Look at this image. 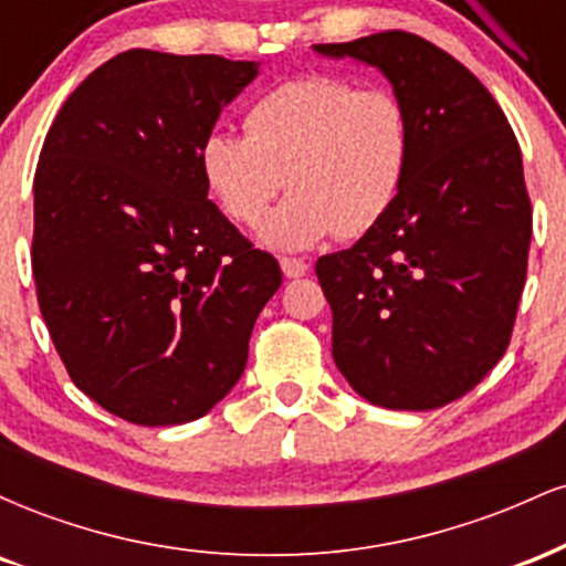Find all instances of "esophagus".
<instances>
[{
  "instance_id": "esophagus-1",
  "label": "esophagus",
  "mask_w": 566,
  "mask_h": 566,
  "mask_svg": "<svg viewBox=\"0 0 566 566\" xmlns=\"http://www.w3.org/2000/svg\"><path fill=\"white\" fill-rule=\"evenodd\" d=\"M279 265H282L284 276L287 279H301L305 276V271H308V263L301 261V258H282Z\"/></svg>"
}]
</instances>
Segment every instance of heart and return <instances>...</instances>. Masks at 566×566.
Instances as JSON below:
<instances>
[{"label": "heart", "mask_w": 566, "mask_h": 566, "mask_svg": "<svg viewBox=\"0 0 566 566\" xmlns=\"http://www.w3.org/2000/svg\"><path fill=\"white\" fill-rule=\"evenodd\" d=\"M244 129L247 138L212 129L201 140V178L244 226L263 218L287 180L292 193L258 229L261 244L282 252L375 229L399 197L412 151L407 108L391 90L327 74L271 87Z\"/></svg>", "instance_id": "obj_1"}]
</instances>
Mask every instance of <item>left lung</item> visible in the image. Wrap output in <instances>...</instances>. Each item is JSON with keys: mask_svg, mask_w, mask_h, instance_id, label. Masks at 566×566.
<instances>
[{"mask_svg": "<svg viewBox=\"0 0 566 566\" xmlns=\"http://www.w3.org/2000/svg\"><path fill=\"white\" fill-rule=\"evenodd\" d=\"M314 53L378 69L412 127L388 216L316 261L335 365L369 405L444 407L505 354L527 279L532 210L516 135L463 63L407 31Z\"/></svg>", "mask_w": 566, "mask_h": 566, "instance_id": "left-lung-1", "label": "left lung"}]
</instances>
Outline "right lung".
Listing matches in <instances>:
<instances>
[{
    "instance_id": "obj_1",
    "label": "right lung",
    "mask_w": 566,
    "mask_h": 566,
    "mask_svg": "<svg viewBox=\"0 0 566 566\" xmlns=\"http://www.w3.org/2000/svg\"><path fill=\"white\" fill-rule=\"evenodd\" d=\"M261 63L127 50L57 112L34 175L44 324L76 388L135 426H180L237 386L282 284L207 199L199 146Z\"/></svg>"
}]
</instances>
